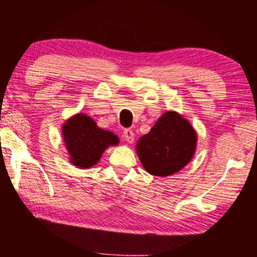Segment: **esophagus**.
I'll return each mask as SVG.
<instances>
[{
  "label": "esophagus",
  "instance_id": "esophagus-1",
  "mask_svg": "<svg viewBox=\"0 0 257 257\" xmlns=\"http://www.w3.org/2000/svg\"><path fill=\"white\" fill-rule=\"evenodd\" d=\"M134 132H133L132 129H124V131H123V138H124L126 143L132 144L133 141H134Z\"/></svg>",
  "mask_w": 257,
  "mask_h": 257
}]
</instances>
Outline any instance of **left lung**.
I'll use <instances>...</instances> for the list:
<instances>
[{"instance_id":"left-lung-1","label":"left lung","mask_w":257,"mask_h":257,"mask_svg":"<svg viewBox=\"0 0 257 257\" xmlns=\"http://www.w3.org/2000/svg\"><path fill=\"white\" fill-rule=\"evenodd\" d=\"M197 147L193 126L178 112L159 117L149 134L139 139L137 153L146 172L169 176L190 163Z\"/></svg>"}]
</instances>
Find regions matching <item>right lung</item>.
<instances>
[{"instance_id": "obj_1", "label": "right lung", "mask_w": 257, "mask_h": 257, "mask_svg": "<svg viewBox=\"0 0 257 257\" xmlns=\"http://www.w3.org/2000/svg\"><path fill=\"white\" fill-rule=\"evenodd\" d=\"M61 131L71 163L81 169L95 166L108 146L119 143L117 135L99 128L95 120L83 113L67 119Z\"/></svg>"}]
</instances>
